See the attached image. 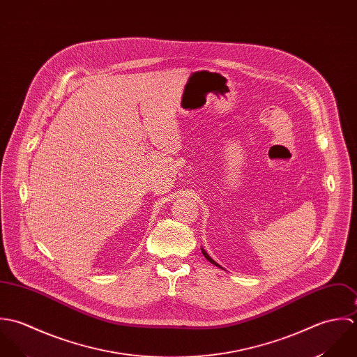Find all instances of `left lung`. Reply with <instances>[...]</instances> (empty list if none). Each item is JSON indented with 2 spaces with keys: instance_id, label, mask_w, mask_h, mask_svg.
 Instances as JSON below:
<instances>
[{
  "instance_id": "8db88e82",
  "label": "left lung",
  "mask_w": 357,
  "mask_h": 357,
  "mask_svg": "<svg viewBox=\"0 0 357 357\" xmlns=\"http://www.w3.org/2000/svg\"><path fill=\"white\" fill-rule=\"evenodd\" d=\"M202 251H203V255H204V257H206V259H207V261H210V262H211V264H213V265H215V266H218V268H220V266H219V265H218V264H216V262H215L214 259H213V258H211V257H210V255H208V254H207V252H206V251H204V250H202Z\"/></svg>"
}]
</instances>
